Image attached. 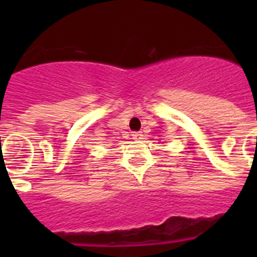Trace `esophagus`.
<instances>
[{
	"mask_svg": "<svg viewBox=\"0 0 257 257\" xmlns=\"http://www.w3.org/2000/svg\"><path fill=\"white\" fill-rule=\"evenodd\" d=\"M133 139H135V140L143 139V134L142 133H133Z\"/></svg>",
	"mask_w": 257,
	"mask_h": 257,
	"instance_id": "obj_1",
	"label": "esophagus"
}]
</instances>
